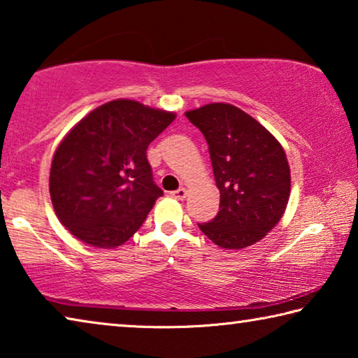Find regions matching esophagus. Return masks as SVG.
I'll list each match as a JSON object with an SVG mask.
<instances>
[{"mask_svg":"<svg viewBox=\"0 0 358 358\" xmlns=\"http://www.w3.org/2000/svg\"><path fill=\"white\" fill-rule=\"evenodd\" d=\"M171 196H173V198H176V199H185V196H187V190H185V189H178V190H174V192H171Z\"/></svg>","mask_w":358,"mask_h":358,"instance_id":"obj_1","label":"esophagus"}]
</instances>
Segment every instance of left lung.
<instances>
[{
    "mask_svg": "<svg viewBox=\"0 0 358 358\" xmlns=\"http://www.w3.org/2000/svg\"><path fill=\"white\" fill-rule=\"evenodd\" d=\"M209 144L220 210L199 229L228 250L261 241L275 228L289 201L291 171L281 144L264 125L229 103L187 111Z\"/></svg>",
    "mask_w": 358,
    "mask_h": 358,
    "instance_id": "obj_1",
    "label": "left lung"
}]
</instances>
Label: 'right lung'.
<instances>
[{
    "label": "right lung",
    "mask_w": 358,
    "mask_h": 358,
    "mask_svg": "<svg viewBox=\"0 0 358 358\" xmlns=\"http://www.w3.org/2000/svg\"><path fill=\"white\" fill-rule=\"evenodd\" d=\"M174 117L119 99L92 110L64 136L50 169V196L77 239L116 248L140 229L163 195L146 150Z\"/></svg>",
    "instance_id": "add662e5"
}]
</instances>
